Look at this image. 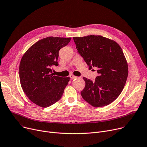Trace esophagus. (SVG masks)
<instances>
[{"label":"esophagus","mask_w":147,"mask_h":147,"mask_svg":"<svg viewBox=\"0 0 147 147\" xmlns=\"http://www.w3.org/2000/svg\"><path fill=\"white\" fill-rule=\"evenodd\" d=\"M69 77H70V78H71V79H75V78H78V77H77V76H74V75H69Z\"/></svg>","instance_id":"esophagus-1"}]
</instances>
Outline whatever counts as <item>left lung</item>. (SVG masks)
I'll use <instances>...</instances> for the list:
<instances>
[{"label": "left lung", "mask_w": 147, "mask_h": 147, "mask_svg": "<svg viewBox=\"0 0 147 147\" xmlns=\"http://www.w3.org/2000/svg\"><path fill=\"white\" fill-rule=\"evenodd\" d=\"M73 39L89 69L98 68V76L94 82L83 78L85 86L81 92L82 98L95 107L110 104L122 92L128 75V63L121 47L100 35Z\"/></svg>", "instance_id": "obj_1"}]
</instances>
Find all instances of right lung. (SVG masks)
Here are the masks:
<instances>
[{"mask_svg":"<svg viewBox=\"0 0 147 147\" xmlns=\"http://www.w3.org/2000/svg\"><path fill=\"white\" fill-rule=\"evenodd\" d=\"M71 40V38L53 36L42 39L32 45L22 56L20 82L33 103L46 108L61 98L70 78L53 75L51 67L58 65L59 51Z\"/></svg>","mask_w":147,"mask_h":147,"instance_id":"add662e5","label":"right lung"}]
</instances>
